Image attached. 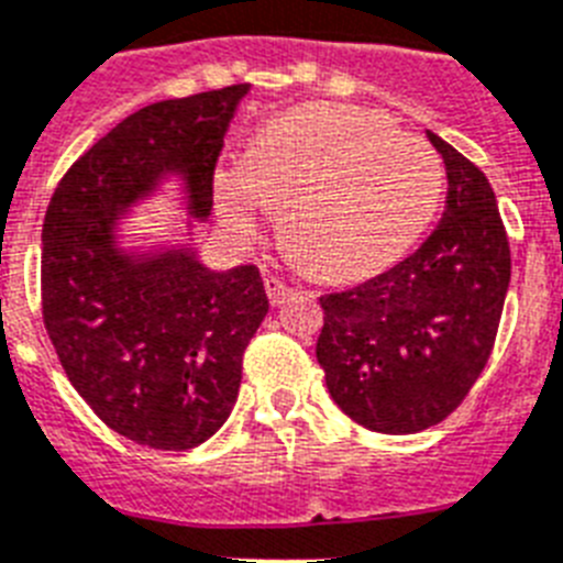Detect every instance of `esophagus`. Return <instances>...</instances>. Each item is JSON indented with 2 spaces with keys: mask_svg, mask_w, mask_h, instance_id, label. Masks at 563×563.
I'll use <instances>...</instances> for the list:
<instances>
[{
  "mask_svg": "<svg viewBox=\"0 0 563 563\" xmlns=\"http://www.w3.org/2000/svg\"><path fill=\"white\" fill-rule=\"evenodd\" d=\"M264 290H267V299H271L273 308H278V305H285L287 299L292 296V287L285 285L282 278H264Z\"/></svg>",
  "mask_w": 563,
  "mask_h": 563,
  "instance_id": "esophagus-1",
  "label": "esophagus"
}]
</instances>
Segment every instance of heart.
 Listing matches in <instances>:
<instances>
[{"instance_id": "b5f03b06", "label": "heart", "mask_w": 563, "mask_h": 563, "mask_svg": "<svg viewBox=\"0 0 563 563\" xmlns=\"http://www.w3.org/2000/svg\"><path fill=\"white\" fill-rule=\"evenodd\" d=\"M443 189V161L429 143L374 111L333 103L287 111L212 175L232 232L253 235L271 203L285 209V241L331 278L365 276L415 247Z\"/></svg>"}]
</instances>
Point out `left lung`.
<instances>
[{"mask_svg": "<svg viewBox=\"0 0 563 563\" xmlns=\"http://www.w3.org/2000/svg\"><path fill=\"white\" fill-rule=\"evenodd\" d=\"M449 195L438 230L391 271L322 296L316 360L333 402L379 434L438 426L495 345L512 258L489 180L434 132Z\"/></svg>", "mask_w": 563, "mask_h": 563, "instance_id": "1", "label": "left lung"}]
</instances>
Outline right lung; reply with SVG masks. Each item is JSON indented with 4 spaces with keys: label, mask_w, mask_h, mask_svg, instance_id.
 I'll list each match as a JSON object with an SVG mask.
<instances>
[{
    "label": "right lung",
    "mask_w": 563,
    "mask_h": 563,
    "mask_svg": "<svg viewBox=\"0 0 563 563\" xmlns=\"http://www.w3.org/2000/svg\"><path fill=\"white\" fill-rule=\"evenodd\" d=\"M247 91L244 82L134 111L65 172L45 212V331L91 411L148 449H195L224 426L244 347L271 310L253 264L209 271L195 247ZM166 183L179 187L188 232L129 245L131 209Z\"/></svg>",
    "instance_id": "right-lung-1"
}]
</instances>
